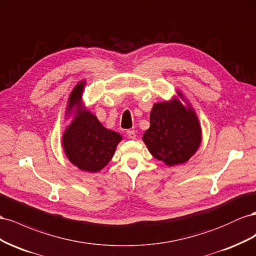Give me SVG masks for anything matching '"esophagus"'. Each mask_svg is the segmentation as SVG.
Instances as JSON below:
<instances>
[{"mask_svg": "<svg viewBox=\"0 0 256 256\" xmlns=\"http://www.w3.org/2000/svg\"><path fill=\"white\" fill-rule=\"evenodd\" d=\"M126 134H128V137L130 138V140H135V138H136V133H135L134 130H128Z\"/></svg>", "mask_w": 256, "mask_h": 256, "instance_id": "34e87169", "label": "esophagus"}]
</instances>
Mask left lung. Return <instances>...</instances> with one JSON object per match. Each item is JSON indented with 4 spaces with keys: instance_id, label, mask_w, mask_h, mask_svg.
<instances>
[{
    "instance_id": "8db88e82",
    "label": "left lung",
    "mask_w": 256,
    "mask_h": 256,
    "mask_svg": "<svg viewBox=\"0 0 256 256\" xmlns=\"http://www.w3.org/2000/svg\"><path fill=\"white\" fill-rule=\"evenodd\" d=\"M181 96V93H179ZM142 140L156 158L174 166L186 163L198 149L202 130L197 116L178 100L154 104L150 114V128Z\"/></svg>"
}]
</instances>
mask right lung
I'll use <instances>...</instances> for the list:
<instances>
[{
  "label": "right lung",
  "mask_w": 256,
  "mask_h": 256,
  "mask_svg": "<svg viewBox=\"0 0 256 256\" xmlns=\"http://www.w3.org/2000/svg\"><path fill=\"white\" fill-rule=\"evenodd\" d=\"M84 84V82H79L70 93L68 112L75 110L76 116L64 132L62 144L65 154L79 170L96 172L112 160L122 137L105 128L89 110H84L82 94Z\"/></svg>",
  "instance_id": "obj_1"
}]
</instances>
